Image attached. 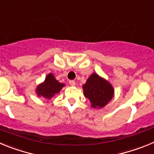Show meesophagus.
<instances>
[{"label": "esophagus", "instance_id": "34e87169", "mask_svg": "<svg viewBox=\"0 0 154 154\" xmlns=\"http://www.w3.org/2000/svg\"><path fill=\"white\" fill-rule=\"evenodd\" d=\"M69 84H70V86H75L76 83L74 80H70V81H69Z\"/></svg>", "mask_w": 154, "mask_h": 154}]
</instances>
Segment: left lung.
<instances>
[{"instance_id":"left-lung-1","label":"left lung","mask_w":154,"mask_h":154,"mask_svg":"<svg viewBox=\"0 0 154 154\" xmlns=\"http://www.w3.org/2000/svg\"><path fill=\"white\" fill-rule=\"evenodd\" d=\"M83 90L84 96L95 109L104 107L114 95V89L111 84L97 73H93L88 77L83 85Z\"/></svg>"}]
</instances>
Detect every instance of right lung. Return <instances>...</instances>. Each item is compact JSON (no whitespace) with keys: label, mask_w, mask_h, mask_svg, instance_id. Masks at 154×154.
Returning <instances> with one entry per match:
<instances>
[{"label":"right lung","mask_w":154,"mask_h":154,"mask_svg":"<svg viewBox=\"0 0 154 154\" xmlns=\"http://www.w3.org/2000/svg\"><path fill=\"white\" fill-rule=\"evenodd\" d=\"M63 87H65V84L59 82L54 74L50 73L46 76L44 81L37 86L35 92L38 97L49 100L55 94L60 93Z\"/></svg>","instance_id":"right-lung-1"}]
</instances>
